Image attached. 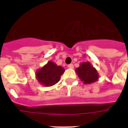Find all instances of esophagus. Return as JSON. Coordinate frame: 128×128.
<instances>
[{"label":"esophagus","mask_w":128,"mask_h":128,"mask_svg":"<svg viewBox=\"0 0 128 128\" xmlns=\"http://www.w3.org/2000/svg\"><path fill=\"white\" fill-rule=\"evenodd\" d=\"M68 67L69 68H74V65L72 64H68Z\"/></svg>","instance_id":"obj_1"}]
</instances>
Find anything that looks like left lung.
<instances>
[{
    "instance_id": "1",
    "label": "left lung",
    "mask_w": 128,
    "mask_h": 128,
    "mask_svg": "<svg viewBox=\"0 0 128 128\" xmlns=\"http://www.w3.org/2000/svg\"><path fill=\"white\" fill-rule=\"evenodd\" d=\"M76 74L82 82L85 84L94 83L99 79L98 71L90 62H82L80 66L76 69Z\"/></svg>"
}]
</instances>
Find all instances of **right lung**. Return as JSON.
<instances>
[{
	"instance_id": "1",
	"label": "right lung",
	"mask_w": 128,
	"mask_h": 128,
	"mask_svg": "<svg viewBox=\"0 0 128 128\" xmlns=\"http://www.w3.org/2000/svg\"><path fill=\"white\" fill-rule=\"evenodd\" d=\"M64 72L63 67L58 66L52 61H48L43 67L36 70V78L41 85L49 87L59 82L60 76Z\"/></svg>"
}]
</instances>
